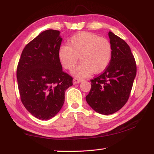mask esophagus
I'll use <instances>...</instances> for the list:
<instances>
[{"label": "esophagus", "mask_w": 154, "mask_h": 154, "mask_svg": "<svg viewBox=\"0 0 154 154\" xmlns=\"http://www.w3.org/2000/svg\"><path fill=\"white\" fill-rule=\"evenodd\" d=\"M82 81H83V79H79V78H74L73 84H77V83L82 82Z\"/></svg>", "instance_id": "1"}]
</instances>
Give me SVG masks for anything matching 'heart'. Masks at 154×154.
<instances>
[{
    "label": "heart",
    "instance_id": "1",
    "mask_svg": "<svg viewBox=\"0 0 154 154\" xmlns=\"http://www.w3.org/2000/svg\"><path fill=\"white\" fill-rule=\"evenodd\" d=\"M112 53L111 43L108 39L96 34L82 32L72 36L69 41V46L61 47L59 58L65 69L72 70L79 58L82 63L72 71V73L84 77L91 72L103 71L111 61Z\"/></svg>",
    "mask_w": 154,
    "mask_h": 154
}]
</instances>
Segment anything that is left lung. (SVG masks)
Here are the masks:
<instances>
[{
  "label": "left lung",
  "instance_id": "obj_1",
  "mask_svg": "<svg viewBox=\"0 0 154 154\" xmlns=\"http://www.w3.org/2000/svg\"><path fill=\"white\" fill-rule=\"evenodd\" d=\"M113 53L108 66L91 79L85 99L98 113L109 115L123 107L128 100L137 74V64L129 45L112 32H109Z\"/></svg>",
  "mask_w": 154,
  "mask_h": 154
}]
</instances>
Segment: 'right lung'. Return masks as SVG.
I'll use <instances>...</instances> for the list:
<instances>
[{
  "mask_svg": "<svg viewBox=\"0 0 154 154\" xmlns=\"http://www.w3.org/2000/svg\"><path fill=\"white\" fill-rule=\"evenodd\" d=\"M60 32L48 30L23 49L17 66L21 101L35 118L48 120L56 116L64 102V93L72 77L62 71L59 51Z\"/></svg>",
  "mask_w": 154,
  "mask_h": 154,
  "instance_id": "obj_1",
  "label": "right lung"
}]
</instances>
